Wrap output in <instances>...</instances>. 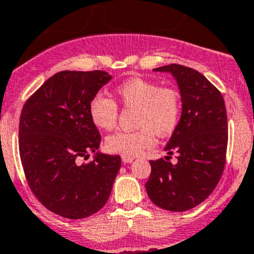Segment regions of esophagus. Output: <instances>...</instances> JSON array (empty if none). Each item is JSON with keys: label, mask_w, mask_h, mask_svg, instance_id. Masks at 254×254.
Returning <instances> with one entry per match:
<instances>
[{"label": "esophagus", "mask_w": 254, "mask_h": 254, "mask_svg": "<svg viewBox=\"0 0 254 254\" xmlns=\"http://www.w3.org/2000/svg\"><path fill=\"white\" fill-rule=\"evenodd\" d=\"M133 160H134L133 156H122L123 163H132Z\"/></svg>", "instance_id": "34e87169"}]
</instances>
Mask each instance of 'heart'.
I'll return each mask as SVG.
<instances>
[{
	"label": "heart",
	"instance_id": "heart-1",
	"mask_svg": "<svg viewBox=\"0 0 254 254\" xmlns=\"http://www.w3.org/2000/svg\"><path fill=\"white\" fill-rule=\"evenodd\" d=\"M117 98L126 108L137 109V131L117 132L105 140L109 152L137 156L155 143V133L168 136L178 127L182 117V95L177 89L161 87L158 82L134 76L116 87ZM89 116L100 129L111 131L117 126L118 105L113 99L98 94L90 100Z\"/></svg>",
	"mask_w": 254,
	"mask_h": 254
}]
</instances>
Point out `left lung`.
Returning a JSON list of instances; mask_svg holds the SVG:
<instances>
[{
    "label": "left lung",
    "mask_w": 254,
    "mask_h": 254,
    "mask_svg": "<svg viewBox=\"0 0 254 254\" xmlns=\"http://www.w3.org/2000/svg\"><path fill=\"white\" fill-rule=\"evenodd\" d=\"M154 71L172 73L182 95L181 121L165 146L168 155L178 154V163L150 161L151 174L145 186L155 205L182 212L203 202L223 176L228 146L225 103L196 69L173 64Z\"/></svg>",
    "instance_id": "1"
}]
</instances>
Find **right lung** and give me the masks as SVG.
Wrapping results in <instances>:
<instances>
[{"mask_svg":"<svg viewBox=\"0 0 254 254\" xmlns=\"http://www.w3.org/2000/svg\"><path fill=\"white\" fill-rule=\"evenodd\" d=\"M112 76L105 71H61L22 107L19 150L31 192L49 211L84 219L107 203L121 168L120 155L98 151L100 133L89 116L90 100ZM95 152L93 162L78 157Z\"/></svg>","mask_w":254,"mask_h":254,"instance_id":"add662e5","label":"right lung"}]
</instances>
